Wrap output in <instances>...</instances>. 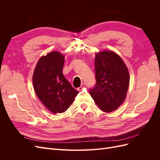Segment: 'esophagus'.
Segmentation results:
<instances>
[{
    "instance_id": "obj_1",
    "label": "esophagus",
    "mask_w": 160,
    "mask_h": 160,
    "mask_svg": "<svg viewBox=\"0 0 160 160\" xmlns=\"http://www.w3.org/2000/svg\"><path fill=\"white\" fill-rule=\"evenodd\" d=\"M85 87V83H81V86L79 87V88H78V90L79 91H81V90H82Z\"/></svg>"
}]
</instances>
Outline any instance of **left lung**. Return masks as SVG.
Returning <instances> with one entry per match:
<instances>
[{"instance_id":"1","label":"left lung","mask_w":160,"mask_h":160,"mask_svg":"<svg viewBox=\"0 0 160 160\" xmlns=\"http://www.w3.org/2000/svg\"><path fill=\"white\" fill-rule=\"evenodd\" d=\"M96 83L89 93L98 107L109 113L123 103L129 84L126 65L120 57L112 51L95 55Z\"/></svg>"}]
</instances>
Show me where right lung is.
Wrapping results in <instances>:
<instances>
[{"label": "right lung", "instance_id": "1", "mask_svg": "<svg viewBox=\"0 0 160 160\" xmlns=\"http://www.w3.org/2000/svg\"><path fill=\"white\" fill-rule=\"evenodd\" d=\"M64 61V56L60 52L48 53L38 61L33 73L37 96L53 113L65 112L79 93L62 74Z\"/></svg>", "mask_w": 160, "mask_h": 160}]
</instances>
